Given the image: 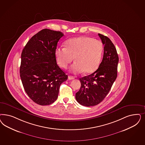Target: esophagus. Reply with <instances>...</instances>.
Here are the masks:
<instances>
[{"instance_id": "esophagus-1", "label": "esophagus", "mask_w": 145, "mask_h": 145, "mask_svg": "<svg viewBox=\"0 0 145 145\" xmlns=\"http://www.w3.org/2000/svg\"><path fill=\"white\" fill-rule=\"evenodd\" d=\"M68 79L69 80H74V79H75V77L72 76H69Z\"/></svg>"}]
</instances>
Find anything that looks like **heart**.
Masks as SVG:
<instances>
[{"label":"heart","mask_w":145,"mask_h":145,"mask_svg":"<svg viewBox=\"0 0 145 145\" xmlns=\"http://www.w3.org/2000/svg\"><path fill=\"white\" fill-rule=\"evenodd\" d=\"M103 46L100 40L88 36L70 39L65 46L57 47L55 51L56 60L62 68L66 69L74 57L75 63L70 67L74 74L84 71L86 74L98 69L103 56Z\"/></svg>","instance_id":"b5f03b06"}]
</instances>
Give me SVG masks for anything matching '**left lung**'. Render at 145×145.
Listing matches in <instances>:
<instances>
[{
	"instance_id": "left-lung-1",
	"label": "left lung",
	"mask_w": 145,
	"mask_h": 145,
	"mask_svg": "<svg viewBox=\"0 0 145 145\" xmlns=\"http://www.w3.org/2000/svg\"><path fill=\"white\" fill-rule=\"evenodd\" d=\"M98 35L104 45L103 60L93 74L80 78L81 86L75 97L78 103L86 107L101 103L117 78L119 59L116 49L109 38L100 33Z\"/></svg>"
}]
</instances>
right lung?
<instances>
[{
    "instance_id": "1",
    "label": "right lung",
    "mask_w": 145,
    "mask_h": 145,
    "mask_svg": "<svg viewBox=\"0 0 145 145\" xmlns=\"http://www.w3.org/2000/svg\"><path fill=\"white\" fill-rule=\"evenodd\" d=\"M60 31L42 29L28 41L21 54L20 77L25 92L33 102L49 105L56 100L68 75L57 65L55 51Z\"/></svg>"
}]
</instances>
